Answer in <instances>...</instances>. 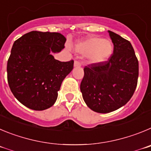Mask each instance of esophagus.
<instances>
[{
	"mask_svg": "<svg viewBox=\"0 0 151 151\" xmlns=\"http://www.w3.org/2000/svg\"><path fill=\"white\" fill-rule=\"evenodd\" d=\"M74 65L75 68H80L81 66V62H79L78 61H75V62H74Z\"/></svg>",
	"mask_w": 151,
	"mask_h": 151,
	"instance_id": "obj_1",
	"label": "esophagus"
}]
</instances>
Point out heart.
<instances>
[{
    "mask_svg": "<svg viewBox=\"0 0 151 151\" xmlns=\"http://www.w3.org/2000/svg\"><path fill=\"white\" fill-rule=\"evenodd\" d=\"M75 50L81 55H89V59L93 63H100L107 61L111 56L114 47L110 40L91 37L77 43Z\"/></svg>",
    "mask_w": 151,
    "mask_h": 151,
    "instance_id": "heart-1",
    "label": "heart"
}]
</instances>
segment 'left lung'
I'll use <instances>...</instances> for the list:
<instances>
[{
	"mask_svg": "<svg viewBox=\"0 0 151 151\" xmlns=\"http://www.w3.org/2000/svg\"><path fill=\"white\" fill-rule=\"evenodd\" d=\"M114 52L108 61L84 68L81 83L86 105L97 113L116 111L130 100L136 89L138 61L129 40L108 31Z\"/></svg>",
	"mask_w": 151,
	"mask_h": 151,
	"instance_id": "1",
	"label": "left lung"
}]
</instances>
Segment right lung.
Masks as SVG:
<instances>
[{"instance_id": "1", "label": "right lung", "mask_w": 151, "mask_h": 151, "mask_svg": "<svg viewBox=\"0 0 151 151\" xmlns=\"http://www.w3.org/2000/svg\"><path fill=\"white\" fill-rule=\"evenodd\" d=\"M66 38L58 32L33 31L13 43L7 62V81L19 102L30 109L43 111L52 107L74 61L60 62L51 52L65 48Z\"/></svg>"}]
</instances>
